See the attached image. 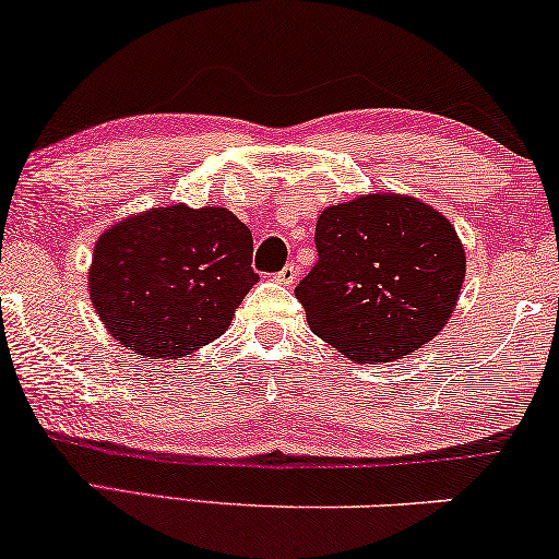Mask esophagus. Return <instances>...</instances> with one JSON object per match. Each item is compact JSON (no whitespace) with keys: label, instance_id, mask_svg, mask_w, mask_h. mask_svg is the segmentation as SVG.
Returning a JSON list of instances; mask_svg holds the SVG:
<instances>
[{"label":"esophagus","instance_id":"obj_1","mask_svg":"<svg viewBox=\"0 0 559 559\" xmlns=\"http://www.w3.org/2000/svg\"><path fill=\"white\" fill-rule=\"evenodd\" d=\"M296 278H298V265H294V263H288L286 269H281L276 273V281L283 283V286H294Z\"/></svg>","mask_w":559,"mask_h":559}]
</instances>
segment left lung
I'll list each match as a JSON object with an SVG mask.
<instances>
[{"mask_svg":"<svg viewBox=\"0 0 559 559\" xmlns=\"http://www.w3.org/2000/svg\"><path fill=\"white\" fill-rule=\"evenodd\" d=\"M319 263L296 286L316 336L359 364H386L447 326L466 255L447 215L399 193L331 205L316 221Z\"/></svg>","mask_w":559,"mask_h":559,"instance_id":"8db88e82","label":"left lung"}]
</instances>
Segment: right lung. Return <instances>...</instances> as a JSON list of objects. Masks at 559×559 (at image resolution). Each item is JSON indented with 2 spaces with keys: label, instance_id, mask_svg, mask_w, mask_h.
<instances>
[{
  "label": "right lung",
  "instance_id": "1",
  "mask_svg": "<svg viewBox=\"0 0 559 559\" xmlns=\"http://www.w3.org/2000/svg\"><path fill=\"white\" fill-rule=\"evenodd\" d=\"M253 236L228 207H150L97 238L90 301L140 359H182L230 326L258 283Z\"/></svg>",
  "mask_w": 559,
  "mask_h": 559
}]
</instances>
